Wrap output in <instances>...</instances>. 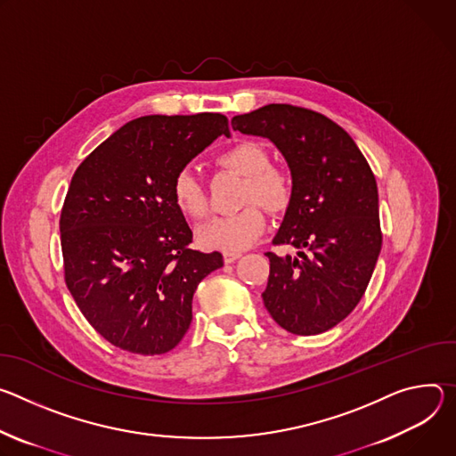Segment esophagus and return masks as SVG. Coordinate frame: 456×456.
<instances>
[{
  "label": "esophagus",
  "instance_id": "1",
  "mask_svg": "<svg viewBox=\"0 0 456 456\" xmlns=\"http://www.w3.org/2000/svg\"><path fill=\"white\" fill-rule=\"evenodd\" d=\"M223 257H224V263H226V265H232V263H235V261L240 257V254H224Z\"/></svg>",
  "mask_w": 456,
  "mask_h": 456
}]
</instances>
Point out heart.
I'll return each instance as SVG.
<instances>
[{
    "instance_id": "1",
    "label": "heart",
    "mask_w": 456,
    "mask_h": 456,
    "mask_svg": "<svg viewBox=\"0 0 456 456\" xmlns=\"http://www.w3.org/2000/svg\"><path fill=\"white\" fill-rule=\"evenodd\" d=\"M217 163L244 177L242 202H249L239 212L210 219L197 230V240L207 249L239 254L254 244L266 228V217L256 205L270 212H282L291 199V181L286 172L272 167L268 150L256 141H240L219 156ZM175 208L190 217L200 219L207 214V195L191 168H181L170 186Z\"/></svg>"
}]
</instances>
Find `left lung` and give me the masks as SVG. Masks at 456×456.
<instances>
[{
	"mask_svg": "<svg viewBox=\"0 0 456 456\" xmlns=\"http://www.w3.org/2000/svg\"><path fill=\"white\" fill-rule=\"evenodd\" d=\"M233 130L270 139L291 172V199L268 251L263 293L273 321L295 335H319L344 321L362 298L380 248L379 190L362 151L326 116L266 105L232 119Z\"/></svg>",
	"mask_w": 456,
	"mask_h": 456,
	"instance_id": "8db88e82",
	"label": "left lung"
}]
</instances>
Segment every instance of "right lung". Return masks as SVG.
Masks as SVG:
<instances>
[{
	"label": "right lung",
	"mask_w": 456,
	"mask_h": 456,
	"mask_svg": "<svg viewBox=\"0 0 456 456\" xmlns=\"http://www.w3.org/2000/svg\"><path fill=\"white\" fill-rule=\"evenodd\" d=\"M223 114L144 116L101 142L76 170L61 210L65 282L90 326L137 355L174 349L199 282L223 256L190 248L170 186L219 135Z\"/></svg>",
	"instance_id": "1"
}]
</instances>
